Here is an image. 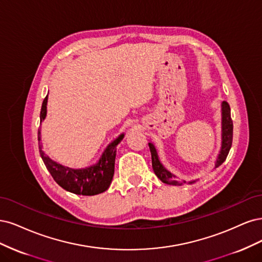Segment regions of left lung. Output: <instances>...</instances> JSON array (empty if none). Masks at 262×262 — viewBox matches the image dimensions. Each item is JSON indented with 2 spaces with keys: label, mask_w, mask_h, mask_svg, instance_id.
I'll return each instance as SVG.
<instances>
[{
  "label": "left lung",
  "mask_w": 262,
  "mask_h": 262,
  "mask_svg": "<svg viewBox=\"0 0 262 262\" xmlns=\"http://www.w3.org/2000/svg\"><path fill=\"white\" fill-rule=\"evenodd\" d=\"M221 112H222V134H221V149L220 152L217 155V158L215 160V164L214 168L220 166L229 155L230 149L232 147V140H233V121L231 119V108L229 103L226 101H222L221 103ZM149 148H150V152H151V160H152V168L158 176V179L167 184V185H175V186H181L183 183L177 182L175 180V175L172 174L170 171L166 170V168L163 166L161 163L157 152V148L152 142H149ZM196 181H191L188 184H193ZM186 183V182H184Z\"/></svg>",
  "instance_id": "obj_1"
}]
</instances>
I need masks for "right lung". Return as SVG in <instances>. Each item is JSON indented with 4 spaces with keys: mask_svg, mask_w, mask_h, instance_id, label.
I'll return each instance as SVG.
<instances>
[{
    "mask_svg": "<svg viewBox=\"0 0 262 262\" xmlns=\"http://www.w3.org/2000/svg\"><path fill=\"white\" fill-rule=\"evenodd\" d=\"M48 96L45 98L41 106L40 123L47 116ZM124 134H121L111 143H108L98 162L85 168H72L57 163L45 154L42 145H39L40 156L43 160L48 171L54 181L65 190L76 195L95 196L105 191L111 184L114 175V164L116 157V146L123 140ZM38 140L41 141V133L38 130Z\"/></svg>",
    "mask_w": 262,
    "mask_h": 262,
    "instance_id": "right-lung-1",
    "label": "right lung"
}]
</instances>
